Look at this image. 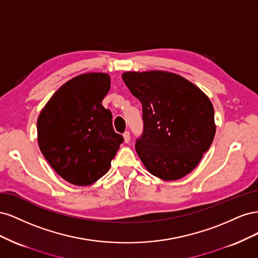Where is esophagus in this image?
I'll return each mask as SVG.
<instances>
[{
	"label": "esophagus",
	"instance_id": "esophagus-1",
	"mask_svg": "<svg viewBox=\"0 0 258 258\" xmlns=\"http://www.w3.org/2000/svg\"><path fill=\"white\" fill-rule=\"evenodd\" d=\"M123 140H124V143H129L130 142V132L129 131H124Z\"/></svg>",
	"mask_w": 258,
	"mask_h": 258
}]
</instances>
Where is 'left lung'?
Segmentation results:
<instances>
[{
  "instance_id": "8db88e82",
  "label": "left lung",
  "mask_w": 258,
  "mask_h": 258,
  "mask_svg": "<svg viewBox=\"0 0 258 258\" xmlns=\"http://www.w3.org/2000/svg\"><path fill=\"white\" fill-rule=\"evenodd\" d=\"M122 80L142 103L143 132L136 151L146 169L167 181L191 172L215 135L209 98L184 77L169 72H127Z\"/></svg>"
}]
</instances>
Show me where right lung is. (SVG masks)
Instances as JSON below:
<instances>
[{
  "instance_id": "add662e5",
  "label": "right lung",
  "mask_w": 258,
  "mask_h": 258,
  "mask_svg": "<svg viewBox=\"0 0 258 258\" xmlns=\"http://www.w3.org/2000/svg\"><path fill=\"white\" fill-rule=\"evenodd\" d=\"M110 87L105 73L76 76L54 92L38 116L41 152L69 183L97 182L110 169L123 141L114 131L111 111L102 105Z\"/></svg>"
}]
</instances>
